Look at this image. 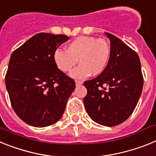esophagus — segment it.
<instances>
[{
  "mask_svg": "<svg viewBox=\"0 0 156 156\" xmlns=\"http://www.w3.org/2000/svg\"><path fill=\"white\" fill-rule=\"evenodd\" d=\"M75 84H76L77 86H79L83 84V82H82V81H80V80H76V81H75Z\"/></svg>",
  "mask_w": 156,
  "mask_h": 156,
  "instance_id": "34e87169",
  "label": "esophagus"
}]
</instances>
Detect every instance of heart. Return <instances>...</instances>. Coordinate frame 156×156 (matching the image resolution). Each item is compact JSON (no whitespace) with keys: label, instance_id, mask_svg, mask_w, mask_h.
<instances>
[{"label":"heart","instance_id":"1","mask_svg":"<svg viewBox=\"0 0 156 156\" xmlns=\"http://www.w3.org/2000/svg\"><path fill=\"white\" fill-rule=\"evenodd\" d=\"M112 57V48L109 43L104 39L94 37H78L70 41L66 51L55 50L53 60L63 72H69L77 64H81L70 73L74 78H84L93 74L99 75L108 67Z\"/></svg>","mask_w":156,"mask_h":156}]
</instances>
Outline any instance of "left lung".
Here are the masks:
<instances>
[{
    "mask_svg": "<svg viewBox=\"0 0 156 156\" xmlns=\"http://www.w3.org/2000/svg\"><path fill=\"white\" fill-rule=\"evenodd\" d=\"M105 34L111 41L112 57L104 72L84 82L87 95L83 103L92 120L115 126L133 112L141 95L144 78L136 52L115 35Z\"/></svg>",
    "mask_w": 156,
    "mask_h": 156,
    "instance_id": "8db88e82",
    "label": "left lung"
}]
</instances>
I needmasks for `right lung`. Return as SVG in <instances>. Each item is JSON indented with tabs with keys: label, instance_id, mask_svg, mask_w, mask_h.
<instances>
[{
	"label": "right lung",
	"instance_id": "1",
	"mask_svg": "<svg viewBox=\"0 0 156 156\" xmlns=\"http://www.w3.org/2000/svg\"><path fill=\"white\" fill-rule=\"evenodd\" d=\"M68 39L39 33L11 55L5 85L13 110L28 125L48 126L63 115L75 82L58 69L53 53Z\"/></svg>",
	"mask_w": 156,
	"mask_h": 156
}]
</instances>
